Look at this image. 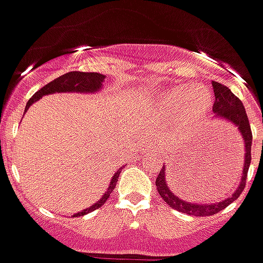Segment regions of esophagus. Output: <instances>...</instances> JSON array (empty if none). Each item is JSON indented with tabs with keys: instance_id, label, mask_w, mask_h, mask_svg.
Masks as SVG:
<instances>
[{
	"instance_id": "34e87169",
	"label": "esophagus",
	"mask_w": 263,
	"mask_h": 263,
	"mask_svg": "<svg viewBox=\"0 0 263 263\" xmlns=\"http://www.w3.org/2000/svg\"><path fill=\"white\" fill-rule=\"evenodd\" d=\"M139 142L144 145L146 149H154V148H155V145H157V144H154V141H152V139H148V138H146V139H141Z\"/></svg>"
}]
</instances>
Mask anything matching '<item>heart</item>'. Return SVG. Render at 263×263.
Wrapping results in <instances>:
<instances>
[{
  "mask_svg": "<svg viewBox=\"0 0 263 263\" xmlns=\"http://www.w3.org/2000/svg\"><path fill=\"white\" fill-rule=\"evenodd\" d=\"M151 105L155 114L176 117L182 125H192L208 115L212 106V92L201 84L186 88L172 87L155 93Z\"/></svg>",
  "mask_w": 263,
  "mask_h": 263,
  "instance_id": "b5f03b06",
  "label": "heart"
}]
</instances>
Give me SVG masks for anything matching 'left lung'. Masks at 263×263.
Here are the masks:
<instances>
[{"label":"left lung","mask_w":263,"mask_h":263,"mask_svg":"<svg viewBox=\"0 0 263 263\" xmlns=\"http://www.w3.org/2000/svg\"><path fill=\"white\" fill-rule=\"evenodd\" d=\"M215 92V104H214V119H221L227 121L229 124L236 126V129L239 131V135L243 141V148H245V158H243V168H242V178L238 185V188L235 189L234 194L225 198L219 202H211V203H195V202H186L182 198L174 194L166 182V172H165V165L162 166L161 172L158 174L157 185L158 194L161 195L163 201L170 205L171 208L176 209L183 214L194 215V216H208V215L218 214L219 211L225 209L228 205H231L235 199H238V196L242 194V191L245 188L247 182V175L249 165H251V146H252V131L249 125V119L245 112V108L242 105L232 91L222 85L219 82H212Z\"/></svg>","instance_id":"8db88e82"}]
</instances>
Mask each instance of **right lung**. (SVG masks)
I'll return each instance as SVG.
<instances>
[{
    "instance_id": "right-lung-1",
    "label": "right lung",
    "mask_w": 263,
    "mask_h": 263,
    "mask_svg": "<svg viewBox=\"0 0 263 263\" xmlns=\"http://www.w3.org/2000/svg\"><path fill=\"white\" fill-rule=\"evenodd\" d=\"M105 81V75L98 74V72H80V71H72V72H67V74L58 77L57 80L51 81L49 84H47L45 87H42L38 92H35L32 95V98L28 101V104L25 106V111H28V108L35 101L41 100L44 95H49V93H57V92H80V93H93V92H100L102 89V84ZM124 168V166H122ZM119 168L114 176L111 178V182H109V186L106 189V192L104 195L101 196L100 201H97L93 205H91L89 208H85L84 211H81L78 214L72 215V216H82V215H87L89 212H92L95 209L101 208L104 203L106 202V199L109 198L111 192H112L115 186H117V181H118L119 174H121V170Z\"/></svg>"
}]
</instances>
